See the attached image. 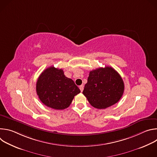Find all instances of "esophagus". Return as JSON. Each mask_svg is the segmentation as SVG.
Returning a JSON list of instances; mask_svg holds the SVG:
<instances>
[{
    "label": "esophagus",
    "instance_id": "esophagus-1",
    "mask_svg": "<svg viewBox=\"0 0 157 157\" xmlns=\"http://www.w3.org/2000/svg\"><path fill=\"white\" fill-rule=\"evenodd\" d=\"M79 89H80L81 91V92H82V91H83V89H84V86H83V85H81V86H79Z\"/></svg>",
    "mask_w": 157,
    "mask_h": 157
}]
</instances>
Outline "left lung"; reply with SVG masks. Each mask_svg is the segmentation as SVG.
Instances as JSON below:
<instances>
[{
	"instance_id": "8db88e82",
	"label": "left lung",
	"mask_w": 157,
	"mask_h": 157,
	"mask_svg": "<svg viewBox=\"0 0 157 157\" xmlns=\"http://www.w3.org/2000/svg\"><path fill=\"white\" fill-rule=\"evenodd\" d=\"M124 91V84L120 75L112 67L105 66L89 72L82 94L92 106L102 109L117 103Z\"/></svg>"
}]
</instances>
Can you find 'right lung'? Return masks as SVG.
Segmentation results:
<instances>
[{
    "label": "right lung",
    "instance_id": "right-lung-1",
    "mask_svg": "<svg viewBox=\"0 0 157 157\" xmlns=\"http://www.w3.org/2000/svg\"><path fill=\"white\" fill-rule=\"evenodd\" d=\"M36 94L45 105L56 110L68 107L81 91L75 82L65 76L62 69L53 66L44 70L38 78Z\"/></svg>",
    "mask_w": 157,
    "mask_h": 157
}]
</instances>
